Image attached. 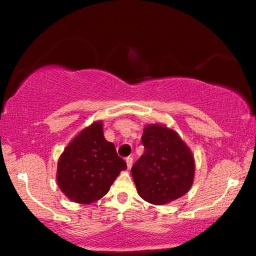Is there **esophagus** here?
Segmentation results:
<instances>
[{
    "mask_svg": "<svg viewBox=\"0 0 256 256\" xmlns=\"http://www.w3.org/2000/svg\"><path fill=\"white\" fill-rule=\"evenodd\" d=\"M126 163H127L128 169H129V168H132V156L127 157V158H126Z\"/></svg>",
    "mask_w": 256,
    "mask_h": 256,
    "instance_id": "obj_1",
    "label": "esophagus"
}]
</instances>
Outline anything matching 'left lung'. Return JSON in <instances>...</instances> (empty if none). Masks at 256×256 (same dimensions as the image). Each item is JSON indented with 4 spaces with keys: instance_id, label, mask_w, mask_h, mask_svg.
<instances>
[{
    "instance_id": "8db88e82",
    "label": "left lung",
    "mask_w": 256,
    "mask_h": 256,
    "mask_svg": "<svg viewBox=\"0 0 256 256\" xmlns=\"http://www.w3.org/2000/svg\"><path fill=\"white\" fill-rule=\"evenodd\" d=\"M141 141L144 152L132 168L141 198L163 205L186 194L194 183V158L180 135L166 126L148 124Z\"/></svg>"
}]
</instances>
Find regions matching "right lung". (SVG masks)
<instances>
[{"label": "right lung", "instance_id": "right-lung-1", "mask_svg": "<svg viewBox=\"0 0 256 256\" xmlns=\"http://www.w3.org/2000/svg\"><path fill=\"white\" fill-rule=\"evenodd\" d=\"M124 160L104 136L102 122H93L79 132L59 157L57 183L62 194L79 204L99 200L122 170Z\"/></svg>", "mask_w": 256, "mask_h": 256}]
</instances>
